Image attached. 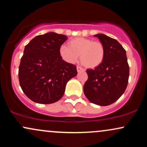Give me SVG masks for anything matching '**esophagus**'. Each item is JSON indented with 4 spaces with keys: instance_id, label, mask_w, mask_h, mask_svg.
Listing matches in <instances>:
<instances>
[{
    "instance_id": "1",
    "label": "esophagus",
    "mask_w": 147,
    "mask_h": 147,
    "mask_svg": "<svg viewBox=\"0 0 147 147\" xmlns=\"http://www.w3.org/2000/svg\"><path fill=\"white\" fill-rule=\"evenodd\" d=\"M77 72H81V71H84V70L82 68H81V67L79 66H77Z\"/></svg>"
}]
</instances>
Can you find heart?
Instances as JSON below:
<instances>
[{
    "label": "heart",
    "instance_id": "obj_1",
    "mask_svg": "<svg viewBox=\"0 0 147 147\" xmlns=\"http://www.w3.org/2000/svg\"><path fill=\"white\" fill-rule=\"evenodd\" d=\"M59 54L62 59L68 63H75L80 55L82 65L87 68L93 69L104 61L105 48L102 42L77 37L68 42V47L62 45Z\"/></svg>",
    "mask_w": 147,
    "mask_h": 147
}]
</instances>
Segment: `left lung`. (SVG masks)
Returning a JSON list of instances; mask_svg holds the SVG:
<instances>
[{"instance_id":"left-lung-1","label":"left lung","mask_w":147,"mask_h":147,"mask_svg":"<svg viewBox=\"0 0 147 147\" xmlns=\"http://www.w3.org/2000/svg\"><path fill=\"white\" fill-rule=\"evenodd\" d=\"M104 45L103 63L88 69V80L84 86L86 97L93 104L108 106L117 100L125 91L129 77L126 50L117 40L102 34L95 35Z\"/></svg>"}]
</instances>
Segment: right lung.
Here are the masks:
<instances>
[{
	"mask_svg": "<svg viewBox=\"0 0 147 147\" xmlns=\"http://www.w3.org/2000/svg\"><path fill=\"white\" fill-rule=\"evenodd\" d=\"M67 38L65 35L48 32L36 36L25 45L18 79L25 95L33 102H57L63 97L67 82L77 75V66L62 59L59 54Z\"/></svg>",
	"mask_w": 147,
	"mask_h": 147,
	"instance_id": "right-lung-1",
	"label": "right lung"
}]
</instances>
